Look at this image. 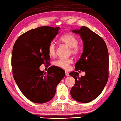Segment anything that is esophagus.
<instances>
[{
    "instance_id": "esophagus-1",
    "label": "esophagus",
    "mask_w": 121,
    "mask_h": 121,
    "mask_svg": "<svg viewBox=\"0 0 121 121\" xmlns=\"http://www.w3.org/2000/svg\"><path fill=\"white\" fill-rule=\"evenodd\" d=\"M65 75L66 76H69V73L67 71H65Z\"/></svg>"
}]
</instances>
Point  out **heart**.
I'll return each instance as SVG.
<instances>
[{
    "instance_id": "obj_1",
    "label": "heart",
    "mask_w": 121,
    "mask_h": 121,
    "mask_svg": "<svg viewBox=\"0 0 121 121\" xmlns=\"http://www.w3.org/2000/svg\"><path fill=\"white\" fill-rule=\"evenodd\" d=\"M60 41L64 43L71 49V52L73 55H77L80 52V48L78 46V38L72 34H66L61 36ZM56 46L54 42L50 43L48 47V52L50 56H54L56 55ZM72 63V60L70 58H60L54 62L55 66L63 69H68L70 64Z\"/></svg>"
}]
</instances>
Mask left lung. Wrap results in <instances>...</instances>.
Segmentation results:
<instances>
[{"label":"left lung","mask_w":121,"mask_h":121,"mask_svg":"<svg viewBox=\"0 0 121 121\" xmlns=\"http://www.w3.org/2000/svg\"><path fill=\"white\" fill-rule=\"evenodd\" d=\"M71 31L79 34L83 43V53L75 65V70L85 71L86 74L79 78L75 71L69 73L75 80L70 94L75 100L87 103L97 98L107 83L108 50L104 40L88 28L82 26Z\"/></svg>","instance_id":"left-lung-1"}]
</instances>
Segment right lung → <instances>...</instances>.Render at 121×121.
Returning <instances> with one entry per match:
<instances>
[{"label": "right lung", "mask_w": 121, "mask_h": 121, "mask_svg": "<svg viewBox=\"0 0 121 121\" xmlns=\"http://www.w3.org/2000/svg\"><path fill=\"white\" fill-rule=\"evenodd\" d=\"M59 27H40L21 35L14 44L12 54L13 78L20 91L31 101L43 104L53 98L65 71L52 66L44 73L39 67L48 65V47L58 34Z\"/></svg>", "instance_id": "obj_1"}]
</instances>
